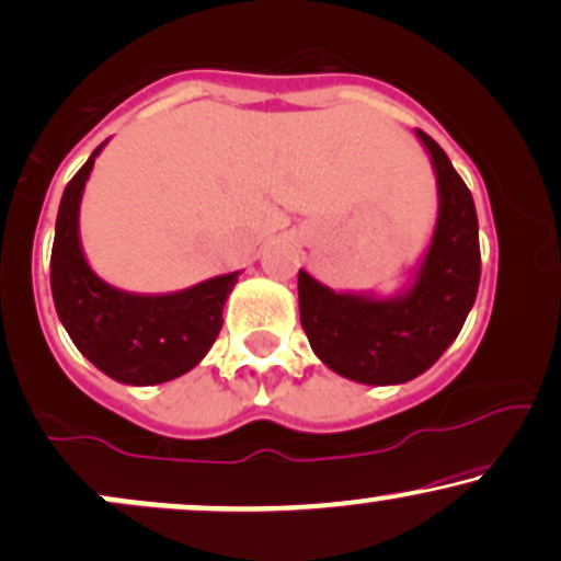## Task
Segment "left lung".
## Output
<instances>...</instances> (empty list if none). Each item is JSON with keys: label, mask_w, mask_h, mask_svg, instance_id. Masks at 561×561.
<instances>
[{"label": "left lung", "mask_w": 561, "mask_h": 561, "mask_svg": "<svg viewBox=\"0 0 561 561\" xmlns=\"http://www.w3.org/2000/svg\"><path fill=\"white\" fill-rule=\"evenodd\" d=\"M438 188L431 243L397 294L333 291L299 270V314L309 346L333 373L365 386H399L438 362L478 296V213L446 151L417 130Z\"/></svg>", "instance_id": "8db88e82"}]
</instances>
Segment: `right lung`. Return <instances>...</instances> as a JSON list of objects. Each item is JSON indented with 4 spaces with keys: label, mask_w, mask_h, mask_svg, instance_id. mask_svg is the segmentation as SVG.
Returning <instances> with one entry per match:
<instances>
[{
    "label": "right lung",
    "mask_w": 561,
    "mask_h": 561,
    "mask_svg": "<svg viewBox=\"0 0 561 561\" xmlns=\"http://www.w3.org/2000/svg\"><path fill=\"white\" fill-rule=\"evenodd\" d=\"M107 141L72 175L59 202L51 299L72 344L104 375L125 386L168 383L207 357L239 273L215 275L170 294L123 291L99 278L81 247V199Z\"/></svg>",
    "instance_id": "add662e5"
}]
</instances>
